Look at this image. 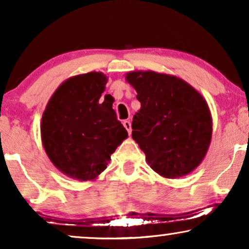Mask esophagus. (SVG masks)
Returning <instances> with one entry per match:
<instances>
[{
    "label": "esophagus",
    "mask_w": 249,
    "mask_h": 249,
    "mask_svg": "<svg viewBox=\"0 0 249 249\" xmlns=\"http://www.w3.org/2000/svg\"><path fill=\"white\" fill-rule=\"evenodd\" d=\"M124 127L125 129H127L128 134L130 135V134H131V124H130V121H128V120L124 121Z\"/></svg>",
    "instance_id": "esophagus-1"
}]
</instances>
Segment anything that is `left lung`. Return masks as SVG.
Masks as SVG:
<instances>
[{"label": "left lung", "mask_w": 249, "mask_h": 249, "mask_svg": "<svg viewBox=\"0 0 249 249\" xmlns=\"http://www.w3.org/2000/svg\"><path fill=\"white\" fill-rule=\"evenodd\" d=\"M125 79L141 102V110L132 118V138L151 168L169 179L194 171L212 138L206 101L188 83L171 74L131 71Z\"/></svg>", "instance_id": "obj_1"}]
</instances>
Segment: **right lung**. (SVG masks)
<instances>
[{
    "label": "right lung",
    "mask_w": 249,
    "mask_h": 249,
    "mask_svg": "<svg viewBox=\"0 0 249 249\" xmlns=\"http://www.w3.org/2000/svg\"><path fill=\"white\" fill-rule=\"evenodd\" d=\"M107 83L102 72L69 78L54 91L42 117L40 135L51 162L80 181L96 179L128 137L112 104L100 102Z\"/></svg>",
    "instance_id": "add662e5"
}]
</instances>
